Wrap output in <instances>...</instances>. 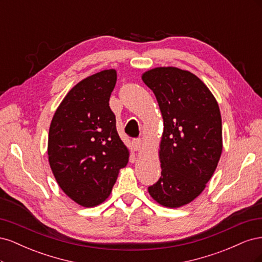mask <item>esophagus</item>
Returning <instances> with one entry per match:
<instances>
[{
    "mask_svg": "<svg viewBox=\"0 0 262 262\" xmlns=\"http://www.w3.org/2000/svg\"><path fill=\"white\" fill-rule=\"evenodd\" d=\"M132 144H133L134 150H137V152H141L142 148H143V142H142V140H140V139L133 140Z\"/></svg>",
    "mask_w": 262,
    "mask_h": 262,
    "instance_id": "34e87169",
    "label": "esophagus"
}]
</instances>
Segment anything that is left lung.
Here are the masks:
<instances>
[{
	"instance_id": "obj_1",
	"label": "left lung",
	"mask_w": 262,
	"mask_h": 262,
	"mask_svg": "<svg viewBox=\"0 0 262 262\" xmlns=\"http://www.w3.org/2000/svg\"><path fill=\"white\" fill-rule=\"evenodd\" d=\"M142 81L153 91L164 122L162 176L148 193L163 207H184L201 194L217 167L223 149L220 107L190 71L158 67L142 74Z\"/></svg>"
}]
</instances>
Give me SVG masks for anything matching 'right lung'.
<instances>
[{"mask_svg":"<svg viewBox=\"0 0 262 262\" xmlns=\"http://www.w3.org/2000/svg\"><path fill=\"white\" fill-rule=\"evenodd\" d=\"M117 71H100L78 82L55 110L49 128L48 160L59 187L85 208L112 193L130 150L116 128L109 98Z\"/></svg>","mask_w":262,"mask_h":262,"instance_id":"right-lung-1","label":"right lung"}]
</instances>
